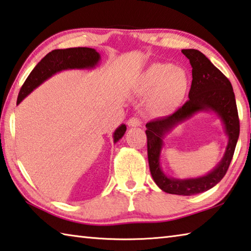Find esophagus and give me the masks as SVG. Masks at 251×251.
<instances>
[{
  "label": "esophagus",
  "mask_w": 251,
  "mask_h": 251,
  "mask_svg": "<svg viewBox=\"0 0 251 251\" xmlns=\"http://www.w3.org/2000/svg\"><path fill=\"white\" fill-rule=\"evenodd\" d=\"M141 124V122L138 117H131L128 120V122H127V125H128V127H130V128H133V127H139Z\"/></svg>",
  "instance_id": "1"
}]
</instances>
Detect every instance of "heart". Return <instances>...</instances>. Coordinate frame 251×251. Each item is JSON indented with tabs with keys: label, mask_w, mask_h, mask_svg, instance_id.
I'll return each mask as SVG.
<instances>
[{
	"label": "heart",
	"mask_w": 251,
	"mask_h": 251,
	"mask_svg": "<svg viewBox=\"0 0 251 251\" xmlns=\"http://www.w3.org/2000/svg\"><path fill=\"white\" fill-rule=\"evenodd\" d=\"M189 88L188 74L171 63H152L136 82L141 94L152 92L153 106L160 112H168L183 101Z\"/></svg>",
	"instance_id": "obj_1"
}]
</instances>
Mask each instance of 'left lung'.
<instances>
[{
	"mask_svg": "<svg viewBox=\"0 0 251 251\" xmlns=\"http://www.w3.org/2000/svg\"><path fill=\"white\" fill-rule=\"evenodd\" d=\"M182 53L189 59L192 67V84L189 101L172 115L157 118L147 123L148 162L151 176L159 188L170 194L190 195L205 192L215 186L226 175L239 137V118L235 94L229 80L197 49H183ZM214 112L220 118L227 146L221 161L206 175L179 179L168 176L163 171L160 157L163 139L177 125L195 113Z\"/></svg>",
	"mask_w": 251,
	"mask_h": 251,
	"instance_id": "left-lung-1",
	"label": "left lung"
}]
</instances>
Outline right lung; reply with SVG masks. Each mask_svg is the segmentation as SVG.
<instances>
[{"mask_svg":"<svg viewBox=\"0 0 251 251\" xmlns=\"http://www.w3.org/2000/svg\"><path fill=\"white\" fill-rule=\"evenodd\" d=\"M101 54L93 48L79 47L68 49H56L47 53L23 84L17 98V104H20L27 95H29L35 89H37L45 81L51 78L58 72L65 70H92L99 66ZM126 131V125L122 124L113 133L114 144L117 143Z\"/></svg>","mask_w":251,"mask_h":251,"instance_id":"obj_1","label":"right lung"}]
</instances>
